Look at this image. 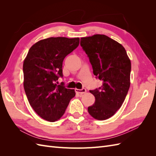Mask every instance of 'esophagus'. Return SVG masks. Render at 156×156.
<instances>
[{
    "label": "esophagus",
    "instance_id": "34e87169",
    "mask_svg": "<svg viewBox=\"0 0 156 156\" xmlns=\"http://www.w3.org/2000/svg\"><path fill=\"white\" fill-rule=\"evenodd\" d=\"M75 92H76V93H78L79 94H81V95H82V94H85L87 92V90L85 88H82V89H75Z\"/></svg>",
    "mask_w": 156,
    "mask_h": 156
}]
</instances>
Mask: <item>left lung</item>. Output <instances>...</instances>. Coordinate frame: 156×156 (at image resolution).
Wrapping results in <instances>:
<instances>
[{"label":"left lung","instance_id":"1","mask_svg":"<svg viewBox=\"0 0 156 156\" xmlns=\"http://www.w3.org/2000/svg\"><path fill=\"white\" fill-rule=\"evenodd\" d=\"M80 44L94 75L103 82L101 87L90 90L96 100L88 111L96 120L108 119L121 107L128 92L131 61L124 47L105 35L81 37Z\"/></svg>","mask_w":156,"mask_h":156}]
</instances>
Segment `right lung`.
<instances>
[{"mask_svg": "<svg viewBox=\"0 0 156 156\" xmlns=\"http://www.w3.org/2000/svg\"><path fill=\"white\" fill-rule=\"evenodd\" d=\"M79 44V37H49L30 48L23 62V86L28 100L42 119L55 122L65 112L73 89L65 88L64 83H56L62 77V62Z\"/></svg>", "mask_w": 156, "mask_h": 156, "instance_id": "1", "label": "right lung"}]
</instances>
